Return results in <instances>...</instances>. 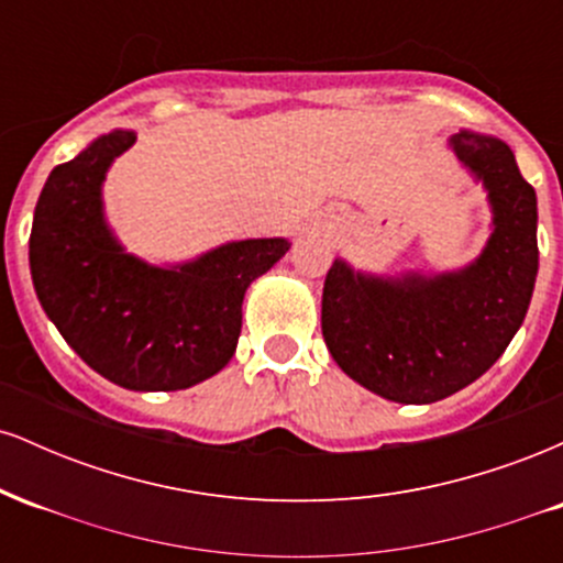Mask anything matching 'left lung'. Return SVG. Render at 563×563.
<instances>
[{"instance_id":"left-lung-1","label":"left lung","mask_w":563,"mask_h":563,"mask_svg":"<svg viewBox=\"0 0 563 563\" xmlns=\"http://www.w3.org/2000/svg\"><path fill=\"white\" fill-rule=\"evenodd\" d=\"M452 151L489 190L495 232L461 273L380 277L333 262L322 339L346 376L405 405H429L487 373L525 322L538 277V198L506 142L461 132Z\"/></svg>"}]
</instances>
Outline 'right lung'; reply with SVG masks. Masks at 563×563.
Segmentation results:
<instances>
[{"label": "right lung", "mask_w": 563, "mask_h": 563, "mask_svg": "<svg viewBox=\"0 0 563 563\" xmlns=\"http://www.w3.org/2000/svg\"><path fill=\"white\" fill-rule=\"evenodd\" d=\"M134 132L95 140L44 183L29 241L47 318L92 371L134 391H174L222 371L241 339L245 288L288 251L283 238L228 243L174 269L121 251L100 185Z\"/></svg>", "instance_id": "1"}]
</instances>
